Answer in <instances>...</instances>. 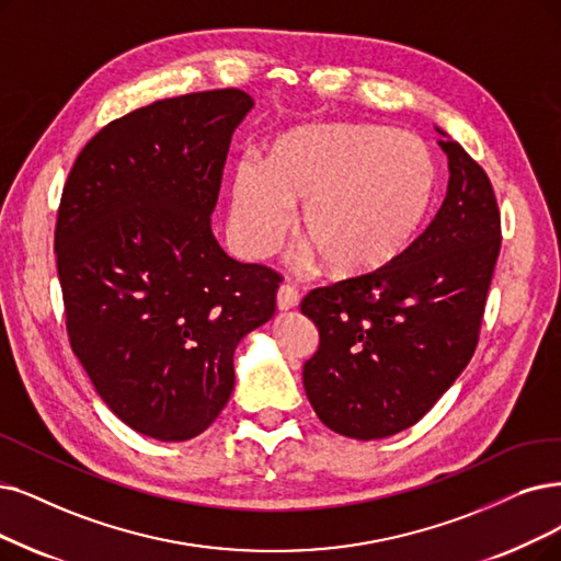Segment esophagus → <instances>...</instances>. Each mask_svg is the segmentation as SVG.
I'll return each mask as SVG.
<instances>
[{"label": "esophagus", "mask_w": 561, "mask_h": 561, "mask_svg": "<svg viewBox=\"0 0 561 561\" xmlns=\"http://www.w3.org/2000/svg\"><path fill=\"white\" fill-rule=\"evenodd\" d=\"M276 304H278V310H293V308H297V304H299L297 287L289 285V283H283V285L278 287Z\"/></svg>", "instance_id": "1"}]
</instances>
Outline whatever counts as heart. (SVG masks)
Wrapping results in <instances>:
<instances>
[{
  "label": "heart",
  "mask_w": 561,
  "mask_h": 561,
  "mask_svg": "<svg viewBox=\"0 0 561 561\" xmlns=\"http://www.w3.org/2000/svg\"><path fill=\"white\" fill-rule=\"evenodd\" d=\"M435 161L412 133L373 124L299 126L268 165L232 172L230 228L245 257L272 255L299 209V232L333 274H370L408 249L431 209Z\"/></svg>",
  "instance_id": "heart-1"
}]
</instances>
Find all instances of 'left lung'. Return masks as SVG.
Returning <instances> with one entry per match:
<instances>
[{
  "instance_id": "left-lung-1",
  "label": "left lung",
  "mask_w": 561,
  "mask_h": 561,
  "mask_svg": "<svg viewBox=\"0 0 561 561\" xmlns=\"http://www.w3.org/2000/svg\"><path fill=\"white\" fill-rule=\"evenodd\" d=\"M439 130V128H437ZM449 188L405 251L304 297L320 350L304 366L312 410L333 433L379 439L410 428L472 358L502 220L485 170L444 130Z\"/></svg>"
}]
</instances>
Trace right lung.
Returning <instances> with one entry per match:
<instances>
[{"label": "right lung", "mask_w": 561, "mask_h": 561, "mask_svg": "<svg viewBox=\"0 0 561 561\" xmlns=\"http://www.w3.org/2000/svg\"><path fill=\"white\" fill-rule=\"evenodd\" d=\"M253 99L214 89L110 122L66 179L55 228L66 331L105 405L161 442L216 421L234 350L274 318L283 276L211 232L234 128Z\"/></svg>", "instance_id": "1"}]
</instances>
